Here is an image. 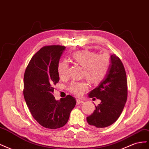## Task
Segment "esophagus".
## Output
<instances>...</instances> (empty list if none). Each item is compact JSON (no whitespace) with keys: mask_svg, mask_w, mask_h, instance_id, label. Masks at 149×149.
<instances>
[{"mask_svg":"<svg viewBox=\"0 0 149 149\" xmlns=\"http://www.w3.org/2000/svg\"><path fill=\"white\" fill-rule=\"evenodd\" d=\"M83 101L82 100H76V104L78 105V104H80L83 103Z\"/></svg>","mask_w":149,"mask_h":149,"instance_id":"34e87169","label":"esophagus"}]
</instances>
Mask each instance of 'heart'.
Wrapping results in <instances>:
<instances>
[{
	"label": "heart",
	"mask_w": 149,
	"mask_h": 149,
	"mask_svg": "<svg viewBox=\"0 0 149 149\" xmlns=\"http://www.w3.org/2000/svg\"><path fill=\"white\" fill-rule=\"evenodd\" d=\"M73 61L83 67L82 76L94 84H100L105 78L111 65V58L107 53L99 54L88 50L79 51L72 55ZM57 71L60 77L66 79L69 75V63L62 60L58 64ZM88 88V83L81 81H73L68 87L69 91L76 96H81Z\"/></svg>",
	"instance_id": "b5f03b06"
}]
</instances>
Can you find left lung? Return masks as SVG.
<instances>
[{
    "label": "left lung",
    "instance_id": "left-lung-1",
    "mask_svg": "<svg viewBox=\"0 0 149 149\" xmlns=\"http://www.w3.org/2000/svg\"><path fill=\"white\" fill-rule=\"evenodd\" d=\"M89 97L101 101L93 114L87 117L88 123L95 128L111 125L121 114L127 98V84L124 66L115 54L111 56V65L104 79L89 93Z\"/></svg>",
    "mask_w": 149,
    "mask_h": 149
}]
</instances>
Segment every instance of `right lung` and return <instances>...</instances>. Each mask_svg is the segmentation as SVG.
Returning <instances> with one entry per match:
<instances>
[{
    "instance_id": "add662e5",
    "label": "right lung",
    "mask_w": 149,
    "mask_h": 149,
    "mask_svg": "<svg viewBox=\"0 0 149 149\" xmlns=\"http://www.w3.org/2000/svg\"><path fill=\"white\" fill-rule=\"evenodd\" d=\"M66 48L61 45L42 47L31 58L25 71L24 96L33 118L43 127H62L74 107V97L67 95L60 101L53 94L54 86L60 80L58 64Z\"/></svg>"
}]
</instances>
